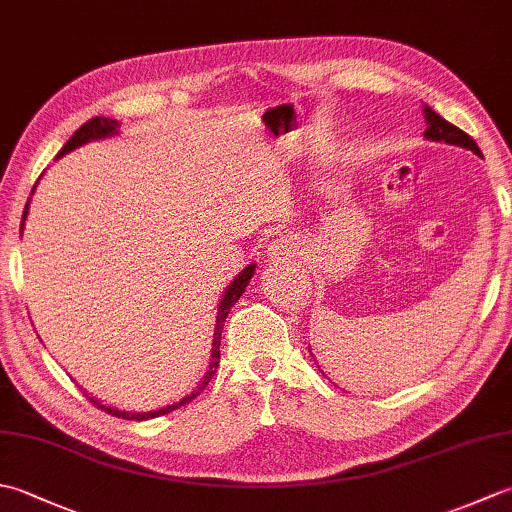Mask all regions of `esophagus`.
I'll use <instances>...</instances> for the list:
<instances>
[{
  "label": "esophagus",
  "instance_id": "34e87169",
  "mask_svg": "<svg viewBox=\"0 0 512 512\" xmlns=\"http://www.w3.org/2000/svg\"><path fill=\"white\" fill-rule=\"evenodd\" d=\"M299 248L301 244L295 235H281L268 246V255L270 259H275V262H286V259L299 255Z\"/></svg>",
  "mask_w": 512,
  "mask_h": 512
}]
</instances>
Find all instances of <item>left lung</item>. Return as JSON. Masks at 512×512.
Instances as JSON below:
<instances>
[{
	"label": "left lung",
	"mask_w": 512,
	"mask_h": 512,
	"mask_svg": "<svg viewBox=\"0 0 512 512\" xmlns=\"http://www.w3.org/2000/svg\"><path fill=\"white\" fill-rule=\"evenodd\" d=\"M424 118H427V132H424V136H427L429 140H440V143L458 145L464 149H471L477 156H482L480 147L475 145V140L469 134L462 132L460 127L451 125L449 121H444V118L433 112L429 105H424Z\"/></svg>",
	"instance_id": "1"
}]
</instances>
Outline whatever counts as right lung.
<instances>
[{
  "label": "right lung",
  "instance_id": "1",
  "mask_svg": "<svg viewBox=\"0 0 512 512\" xmlns=\"http://www.w3.org/2000/svg\"><path fill=\"white\" fill-rule=\"evenodd\" d=\"M116 129H118V123L114 121V118L94 116V118H90L88 123H83L79 129H76V132L72 134V138L68 140V143H65V145L61 147V151L57 154V158L65 156V154H68V151H72V149H76V147H81V145H85V143H90V140H99V138H105V136H112V134H116ZM26 215H28V204H26L24 217H21V231H24V220H26ZM253 270H255V266H253V264L246 266V268L242 270V273H239V275L235 277L233 284L228 286V290H226V295H224V299H222V303H220V310H217L215 336H213V354H211L209 372H206V376L202 378L200 387L195 389L193 394H189L187 398H182L180 402H176V405H169V407H165V409H158V411H147V413L118 411V409H114V407H105V405H101L99 400L90 398L92 405H96V407L103 409V411H107V413H112V416H116V418H125V420H149V418H156V416H165V413H169V411H173V409H178V407H182V405H187V402H191L195 396H200V391H202L206 385H209V380L213 378L217 365H220V339H222L224 321H226V317H228V312H231V308H233L235 303H237V299L242 297V292L246 290L250 277H253Z\"/></svg>",
  "mask_w": 512,
  "mask_h": 512
}]
</instances>
